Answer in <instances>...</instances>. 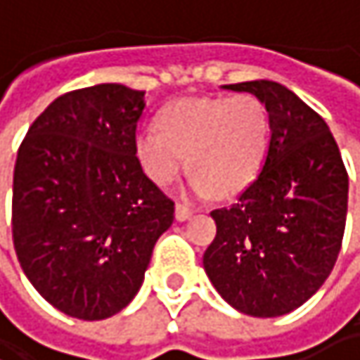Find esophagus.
<instances>
[{
	"label": "esophagus",
	"mask_w": 360,
	"mask_h": 360,
	"mask_svg": "<svg viewBox=\"0 0 360 360\" xmlns=\"http://www.w3.org/2000/svg\"><path fill=\"white\" fill-rule=\"evenodd\" d=\"M194 215V211L190 209V207H186V205H176L174 207V217H176V221H186V219H190Z\"/></svg>",
	"instance_id": "obj_1"
}]
</instances>
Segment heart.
<instances>
[{
	"label": "heart",
	"mask_w": 360,
	"mask_h": 360,
	"mask_svg": "<svg viewBox=\"0 0 360 360\" xmlns=\"http://www.w3.org/2000/svg\"><path fill=\"white\" fill-rule=\"evenodd\" d=\"M270 145L268 107L253 94H234L170 103L158 117V130L136 136L134 151L155 186H170L188 164L196 196L234 198L255 184Z\"/></svg>",
	"instance_id": "b5f03b06"
}]
</instances>
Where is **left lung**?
I'll use <instances>...</instances> for the list:
<instances>
[{"label": "left lung", "mask_w": 360, "mask_h": 360, "mask_svg": "<svg viewBox=\"0 0 360 360\" xmlns=\"http://www.w3.org/2000/svg\"><path fill=\"white\" fill-rule=\"evenodd\" d=\"M270 111L268 160L232 207L215 209L205 270L219 295L249 316H283L331 274L348 211V172L325 120L289 88L255 79L224 86Z\"/></svg>", "instance_id": "left-lung-1"}]
</instances>
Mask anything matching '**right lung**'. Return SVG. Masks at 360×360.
Segmentation results:
<instances>
[{"label":"right lung","instance_id":"right-lung-1","mask_svg":"<svg viewBox=\"0 0 360 360\" xmlns=\"http://www.w3.org/2000/svg\"><path fill=\"white\" fill-rule=\"evenodd\" d=\"M143 90L98 84L52 101L14 166L12 240L56 310L103 321L136 295L174 202L143 172L134 143Z\"/></svg>","mask_w":360,"mask_h":360}]
</instances>
